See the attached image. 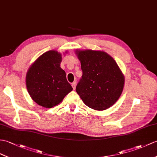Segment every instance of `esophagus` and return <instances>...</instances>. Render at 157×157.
<instances>
[{
    "label": "esophagus",
    "mask_w": 157,
    "mask_h": 157,
    "mask_svg": "<svg viewBox=\"0 0 157 157\" xmlns=\"http://www.w3.org/2000/svg\"><path fill=\"white\" fill-rule=\"evenodd\" d=\"M71 86H72V87H73V89H74V90H75V86H76V82L72 83H71Z\"/></svg>",
    "instance_id": "34e87169"
}]
</instances>
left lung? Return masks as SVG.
<instances>
[{
  "label": "left lung",
  "mask_w": 157,
  "mask_h": 157,
  "mask_svg": "<svg viewBox=\"0 0 157 157\" xmlns=\"http://www.w3.org/2000/svg\"><path fill=\"white\" fill-rule=\"evenodd\" d=\"M82 76L76 92L84 104L96 110H104L118 100L124 77L118 64L104 52L76 50Z\"/></svg>",
  "instance_id": "1"
}]
</instances>
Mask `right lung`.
<instances>
[{
    "instance_id": "add662e5",
    "label": "right lung",
    "mask_w": 157,
    "mask_h": 157,
    "mask_svg": "<svg viewBox=\"0 0 157 157\" xmlns=\"http://www.w3.org/2000/svg\"><path fill=\"white\" fill-rule=\"evenodd\" d=\"M61 59V54L57 51H48L37 58L27 73L28 92L41 106H56L73 90L60 67Z\"/></svg>"
}]
</instances>
